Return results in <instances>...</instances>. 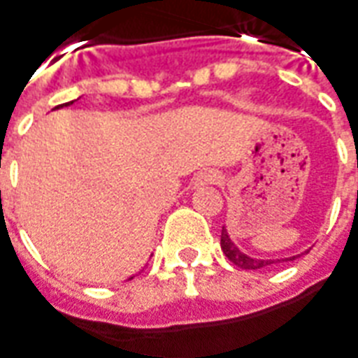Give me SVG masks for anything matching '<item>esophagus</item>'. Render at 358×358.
Returning a JSON list of instances; mask_svg holds the SVG:
<instances>
[{
    "instance_id": "1",
    "label": "esophagus",
    "mask_w": 358,
    "mask_h": 358,
    "mask_svg": "<svg viewBox=\"0 0 358 358\" xmlns=\"http://www.w3.org/2000/svg\"><path fill=\"white\" fill-rule=\"evenodd\" d=\"M221 180L219 176V172L215 171H201L197 174L196 178H194V186H211V184H217Z\"/></svg>"
}]
</instances>
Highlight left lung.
Listing matches in <instances>:
<instances>
[{
    "label": "left lung",
    "mask_w": 358,
    "mask_h": 358,
    "mask_svg": "<svg viewBox=\"0 0 358 358\" xmlns=\"http://www.w3.org/2000/svg\"><path fill=\"white\" fill-rule=\"evenodd\" d=\"M221 250H222V254L229 257L234 266L240 267V269H262V267L271 266V264H277V262H291V259H294V257H299V256H292V257H287V259H257V257L246 256L244 252H240V250L236 248V244L232 242L224 227H222V231H221Z\"/></svg>",
    "instance_id": "8db88e82"
}]
</instances>
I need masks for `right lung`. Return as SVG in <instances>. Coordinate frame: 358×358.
I'll use <instances>...</instances> for the list:
<instances>
[{
    "mask_svg": "<svg viewBox=\"0 0 358 358\" xmlns=\"http://www.w3.org/2000/svg\"><path fill=\"white\" fill-rule=\"evenodd\" d=\"M73 102V101H71ZM71 102H67V104H71ZM67 104H59V106H56V108H62V106H67Z\"/></svg>",
    "mask_w": 358,
    "mask_h": 358,
    "instance_id": "right-lung-1",
    "label": "right lung"
}]
</instances>
